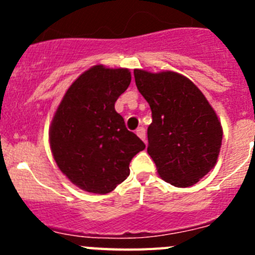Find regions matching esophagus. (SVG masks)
<instances>
[{"mask_svg": "<svg viewBox=\"0 0 255 255\" xmlns=\"http://www.w3.org/2000/svg\"><path fill=\"white\" fill-rule=\"evenodd\" d=\"M136 135H138L141 140L145 141V129H144V128H138V129H136Z\"/></svg>", "mask_w": 255, "mask_h": 255, "instance_id": "obj_1", "label": "esophagus"}]
</instances>
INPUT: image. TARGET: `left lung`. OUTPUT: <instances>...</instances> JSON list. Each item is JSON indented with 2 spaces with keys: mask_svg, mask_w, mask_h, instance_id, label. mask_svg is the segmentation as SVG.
<instances>
[{
  "mask_svg": "<svg viewBox=\"0 0 255 255\" xmlns=\"http://www.w3.org/2000/svg\"><path fill=\"white\" fill-rule=\"evenodd\" d=\"M135 84L149 103L148 153L159 176L177 188L194 185L217 162L222 128L203 93L188 78L134 70Z\"/></svg>",
  "mask_w": 255,
  "mask_h": 255,
  "instance_id": "8db88e82",
  "label": "left lung"
}]
</instances>
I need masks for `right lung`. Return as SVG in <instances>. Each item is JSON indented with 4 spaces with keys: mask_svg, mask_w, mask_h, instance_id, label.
I'll return each instance as SVG.
<instances>
[{
    "mask_svg": "<svg viewBox=\"0 0 255 255\" xmlns=\"http://www.w3.org/2000/svg\"><path fill=\"white\" fill-rule=\"evenodd\" d=\"M131 75L126 69L92 67L67 89L49 131L53 158L76 186L107 194L129 176L132 157L145 144L115 110Z\"/></svg>",
    "mask_w": 255,
    "mask_h": 255,
    "instance_id": "obj_1",
    "label": "right lung"
}]
</instances>
